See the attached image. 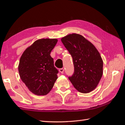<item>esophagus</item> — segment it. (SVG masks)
I'll return each mask as SVG.
<instances>
[{"label": "esophagus", "instance_id": "34e87169", "mask_svg": "<svg viewBox=\"0 0 125 125\" xmlns=\"http://www.w3.org/2000/svg\"><path fill=\"white\" fill-rule=\"evenodd\" d=\"M59 72L61 73H63V72H64V69H63V68H60V69H59Z\"/></svg>", "mask_w": 125, "mask_h": 125}]
</instances>
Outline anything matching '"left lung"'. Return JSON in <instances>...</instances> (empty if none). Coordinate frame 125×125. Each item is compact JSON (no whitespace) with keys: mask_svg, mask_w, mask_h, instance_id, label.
Returning <instances> with one entry per match:
<instances>
[{"mask_svg":"<svg viewBox=\"0 0 125 125\" xmlns=\"http://www.w3.org/2000/svg\"><path fill=\"white\" fill-rule=\"evenodd\" d=\"M73 59L74 73L68 78L75 89L87 93L95 89L103 74V62L95 46L78 34L61 39Z\"/></svg>","mask_w":125,"mask_h":125,"instance_id":"left-lung-1","label":"left lung"}]
</instances>
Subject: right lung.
Wrapping results in <instances>:
<instances>
[{"label":"right lung","instance_id":"right-lung-1","mask_svg":"<svg viewBox=\"0 0 125 125\" xmlns=\"http://www.w3.org/2000/svg\"><path fill=\"white\" fill-rule=\"evenodd\" d=\"M57 41L50 39L37 40L26 49L20 58L18 66L20 78L36 95H46L57 79L58 70L50 55Z\"/></svg>","mask_w":125,"mask_h":125}]
</instances>
